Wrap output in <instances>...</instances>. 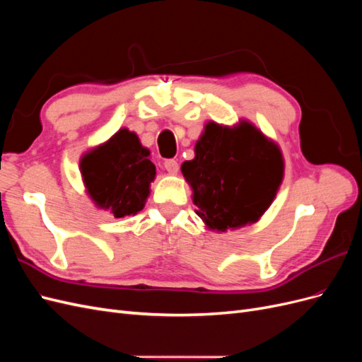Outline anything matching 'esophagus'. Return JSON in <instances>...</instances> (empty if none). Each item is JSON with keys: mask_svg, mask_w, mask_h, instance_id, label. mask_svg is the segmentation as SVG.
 I'll use <instances>...</instances> for the list:
<instances>
[{"mask_svg": "<svg viewBox=\"0 0 362 362\" xmlns=\"http://www.w3.org/2000/svg\"><path fill=\"white\" fill-rule=\"evenodd\" d=\"M164 169H166L169 173H177L180 170V164L177 160L169 158L164 161Z\"/></svg>", "mask_w": 362, "mask_h": 362, "instance_id": "34e87169", "label": "esophagus"}]
</instances>
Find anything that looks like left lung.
Returning <instances> with one entry per match:
<instances>
[{
    "label": "left lung",
    "instance_id": "8db88e82",
    "mask_svg": "<svg viewBox=\"0 0 362 362\" xmlns=\"http://www.w3.org/2000/svg\"><path fill=\"white\" fill-rule=\"evenodd\" d=\"M181 172L193 189L196 214L223 233L264 214L282 182L284 160L278 145L246 120L234 128L208 122Z\"/></svg>",
    "mask_w": 362,
    "mask_h": 362
}]
</instances>
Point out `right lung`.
Wrapping results in <instances>:
<instances>
[{"instance_id": "add662e5", "label": "right lung", "mask_w": 362, "mask_h": 362, "mask_svg": "<svg viewBox=\"0 0 362 362\" xmlns=\"http://www.w3.org/2000/svg\"><path fill=\"white\" fill-rule=\"evenodd\" d=\"M80 169L87 193L98 206L115 217L144 210L149 185L156 178V166L149 151L127 128L81 158Z\"/></svg>"}]
</instances>
